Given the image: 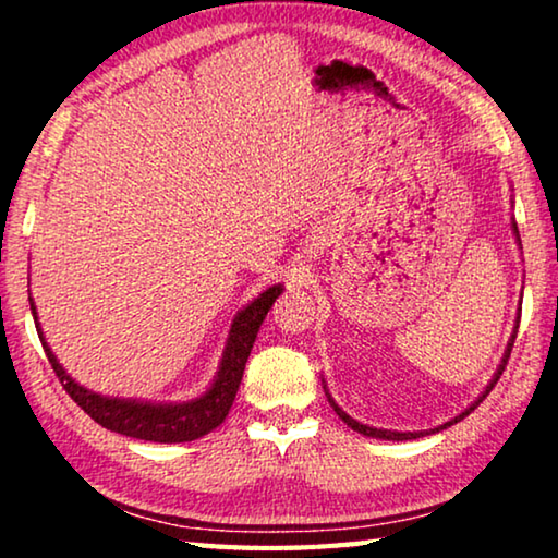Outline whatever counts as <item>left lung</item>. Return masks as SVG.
<instances>
[{
    "mask_svg": "<svg viewBox=\"0 0 558 558\" xmlns=\"http://www.w3.org/2000/svg\"><path fill=\"white\" fill-rule=\"evenodd\" d=\"M512 231H514V235H517V243H519V229H517V223L512 221ZM522 245V243H519ZM522 310V307H519ZM517 329H519V317H517V325H514V332H512V337H509V342H507V349H505V354H502V362H499V366H497V372H495V376L493 379H489V384L485 386V391L477 396L475 401H472L465 411L462 413H458L456 418H450V421H446L442 423V426H436V428H430V430H418V433H401V430H386V428H374V426H366V423H359V421H354L352 415H349L347 411H342L337 405V401L332 399V396H329V391H327V386H325V393H327V401H329V405H332L335 409V413L339 415V418H342L349 428L352 430H356V433H362V436H366V438H379V440H413V438H423V436H430V433H440V430H446V428H450L452 423H458V421H462L465 418V415H470L472 411L477 409L480 403L485 401V396L493 391V386L497 384V379L499 376H502V372H505V366H507V359H509V352H512V347H514V339H517Z\"/></svg>",
    "mask_w": 558,
    "mask_h": 558,
    "instance_id": "left-lung-1",
    "label": "left lung"
}]
</instances>
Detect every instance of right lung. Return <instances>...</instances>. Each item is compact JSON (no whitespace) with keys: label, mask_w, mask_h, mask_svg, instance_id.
<instances>
[{"label":"right lung","mask_w":558,"mask_h":558,"mask_svg":"<svg viewBox=\"0 0 558 558\" xmlns=\"http://www.w3.org/2000/svg\"><path fill=\"white\" fill-rule=\"evenodd\" d=\"M282 292V286H272L266 292L245 305L239 315H235L229 339H226L223 356L216 372L209 389L202 396H196L192 401L182 403H153V401H137V399H112V396H102L86 389V386L75 384L65 374L59 359L51 352V347L46 344L44 332L39 327V317H36L34 300L29 298L32 315L36 323V332L44 344V352L49 356L56 376L63 384L65 393L86 411L93 421L100 423L102 428L122 433V436L140 438V440H153V442H186L196 440L211 433L216 426H221L226 415H229L235 391H239L245 362H248L253 342L266 319L272 302Z\"/></svg>","instance_id":"1"}]
</instances>
